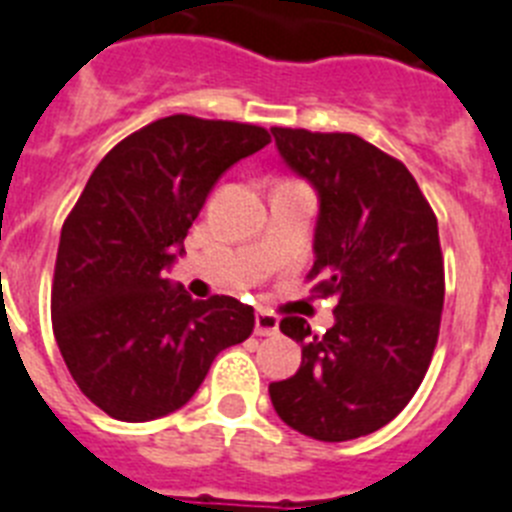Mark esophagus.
I'll return each instance as SVG.
<instances>
[{
  "instance_id": "obj_1",
  "label": "esophagus",
  "mask_w": 512,
  "mask_h": 512,
  "mask_svg": "<svg viewBox=\"0 0 512 512\" xmlns=\"http://www.w3.org/2000/svg\"><path fill=\"white\" fill-rule=\"evenodd\" d=\"M255 333L257 336H276L278 333V317L273 312L260 309L255 315Z\"/></svg>"
}]
</instances>
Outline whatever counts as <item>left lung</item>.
<instances>
[{
  "label": "left lung",
  "mask_w": 512,
  "mask_h": 512,
  "mask_svg": "<svg viewBox=\"0 0 512 512\" xmlns=\"http://www.w3.org/2000/svg\"><path fill=\"white\" fill-rule=\"evenodd\" d=\"M278 153L320 195L312 294L336 299V322L304 317L281 330L302 343V367L270 382L273 409L322 442L377 432L406 409L427 375L445 302L435 210L411 171L351 132L273 127Z\"/></svg>",
  "instance_id": "1"
}]
</instances>
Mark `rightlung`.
I'll list each match as a JSON object with an SVG mask.
<instances>
[{
	"mask_svg": "<svg viewBox=\"0 0 512 512\" xmlns=\"http://www.w3.org/2000/svg\"><path fill=\"white\" fill-rule=\"evenodd\" d=\"M270 143L265 127L174 114L101 158L64 218L51 325L72 380L119 422H148L190 401L210 364L252 336L234 296L197 302L163 270L223 171Z\"/></svg>",
	"mask_w": 512,
	"mask_h": 512,
	"instance_id": "add662e5",
	"label": "right lung"
}]
</instances>
